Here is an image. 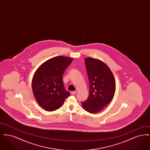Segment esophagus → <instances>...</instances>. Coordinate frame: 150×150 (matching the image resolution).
<instances>
[{"mask_svg": "<svg viewBox=\"0 0 150 150\" xmlns=\"http://www.w3.org/2000/svg\"><path fill=\"white\" fill-rule=\"evenodd\" d=\"M76 91H72V92H71V95H74V94H76Z\"/></svg>", "mask_w": 150, "mask_h": 150, "instance_id": "obj_1", "label": "esophagus"}]
</instances>
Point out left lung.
I'll use <instances>...</instances> for the list:
<instances>
[{"label":"left lung","mask_w":150,"mask_h":150,"mask_svg":"<svg viewBox=\"0 0 150 150\" xmlns=\"http://www.w3.org/2000/svg\"><path fill=\"white\" fill-rule=\"evenodd\" d=\"M89 81V94L82 107L92 114H96L106 107L115 92V80L109 67L102 61L91 57L84 59Z\"/></svg>","instance_id":"left-lung-1"}]
</instances>
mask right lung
I'll use <instances>...</instances> for the list:
<instances>
[{
    "mask_svg": "<svg viewBox=\"0 0 150 150\" xmlns=\"http://www.w3.org/2000/svg\"><path fill=\"white\" fill-rule=\"evenodd\" d=\"M72 58L57 56L47 61L36 70L32 81L33 92L38 104L46 111L61 107L70 93L65 90L62 76Z\"/></svg>",
    "mask_w": 150,
    "mask_h": 150,
    "instance_id": "right-lung-1",
    "label": "right lung"
}]
</instances>
